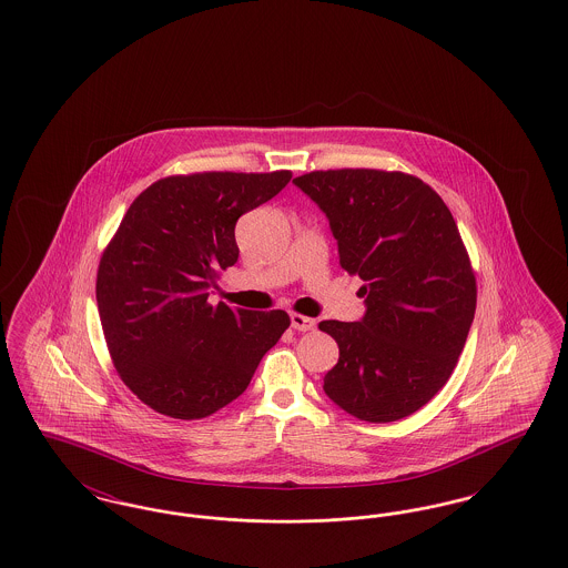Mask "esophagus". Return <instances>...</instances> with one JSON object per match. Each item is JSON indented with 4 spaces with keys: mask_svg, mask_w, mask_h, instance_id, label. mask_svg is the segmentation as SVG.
Instances as JSON below:
<instances>
[{
    "mask_svg": "<svg viewBox=\"0 0 568 568\" xmlns=\"http://www.w3.org/2000/svg\"><path fill=\"white\" fill-rule=\"evenodd\" d=\"M292 325L296 327L297 332H308L315 327V320L306 317V315H300V313H292Z\"/></svg>",
    "mask_w": 568,
    "mask_h": 568,
    "instance_id": "esophagus-1",
    "label": "esophagus"
}]
</instances>
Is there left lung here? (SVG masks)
Masks as SVG:
<instances>
[{
    "instance_id": "left-lung-1",
    "label": "left lung",
    "mask_w": 568,
    "mask_h": 568,
    "mask_svg": "<svg viewBox=\"0 0 568 568\" xmlns=\"http://www.w3.org/2000/svg\"><path fill=\"white\" fill-rule=\"evenodd\" d=\"M294 183L329 219L341 268L364 281L362 322L320 324L338 343L324 392L362 422L408 417L452 377L477 308L456 219L406 172L315 170Z\"/></svg>"
}]
</instances>
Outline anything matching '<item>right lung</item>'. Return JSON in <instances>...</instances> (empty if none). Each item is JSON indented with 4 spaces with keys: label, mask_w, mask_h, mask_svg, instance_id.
Returning <instances> with one entry per match:
<instances>
[{
    "label": "right lung",
    "mask_w": 568,
    "mask_h": 568,
    "mask_svg": "<svg viewBox=\"0 0 568 568\" xmlns=\"http://www.w3.org/2000/svg\"><path fill=\"white\" fill-rule=\"evenodd\" d=\"M290 179V170L165 176L121 219L95 297L119 377L153 410L190 422L230 405L290 327L285 311L209 304V287L239 260V216Z\"/></svg>",
    "instance_id": "obj_1"
}]
</instances>
